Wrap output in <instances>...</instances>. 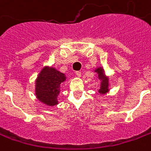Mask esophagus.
<instances>
[{
    "instance_id": "1",
    "label": "esophagus",
    "mask_w": 151,
    "mask_h": 151,
    "mask_svg": "<svg viewBox=\"0 0 151 151\" xmlns=\"http://www.w3.org/2000/svg\"><path fill=\"white\" fill-rule=\"evenodd\" d=\"M75 73H76V75L78 76V77H80V76H81V72H80V71H77Z\"/></svg>"
}]
</instances>
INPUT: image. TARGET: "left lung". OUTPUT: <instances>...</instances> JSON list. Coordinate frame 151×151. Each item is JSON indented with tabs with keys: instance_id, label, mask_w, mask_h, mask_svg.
Segmentation results:
<instances>
[{
	"instance_id": "obj_1",
	"label": "left lung",
	"mask_w": 151,
	"mask_h": 151,
	"mask_svg": "<svg viewBox=\"0 0 151 151\" xmlns=\"http://www.w3.org/2000/svg\"><path fill=\"white\" fill-rule=\"evenodd\" d=\"M94 72L98 73L99 79L101 80L100 89L99 90V93H101V94H105V93H107L109 92V78L105 76V74H104V71L103 68H101V67L96 68Z\"/></svg>"
}]
</instances>
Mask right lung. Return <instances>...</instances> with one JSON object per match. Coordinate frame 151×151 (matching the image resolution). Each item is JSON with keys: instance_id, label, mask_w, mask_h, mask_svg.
<instances>
[{"instance_id": "right-lung-1", "label": "right lung", "mask_w": 151, "mask_h": 151, "mask_svg": "<svg viewBox=\"0 0 151 151\" xmlns=\"http://www.w3.org/2000/svg\"><path fill=\"white\" fill-rule=\"evenodd\" d=\"M65 80V74L60 73L54 68H43L36 80L37 98L39 99V101L49 106H54L58 104L60 85Z\"/></svg>"}]
</instances>
